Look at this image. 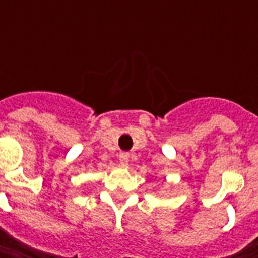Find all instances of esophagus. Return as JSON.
Masks as SVG:
<instances>
[{"mask_svg": "<svg viewBox=\"0 0 258 258\" xmlns=\"http://www.w3.org/2000/svg\"><path fill=\"white\" fill-rule=\"evenodd\" d=\"M119 162L123 165V166H127V164H129V154L122 152V154L119 155Z\"/></svg>", "mask_w": 258, "mask_h": 258, "instance_id": "obj_1", "label": "esophagus"}]
</instances>
